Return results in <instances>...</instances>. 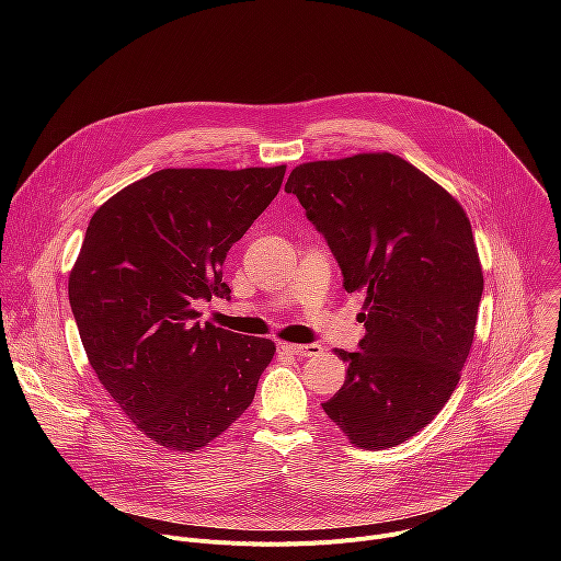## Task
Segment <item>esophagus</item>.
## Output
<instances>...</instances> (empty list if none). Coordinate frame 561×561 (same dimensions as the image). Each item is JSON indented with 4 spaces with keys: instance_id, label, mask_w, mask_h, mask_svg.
Here are the masks:
<instances>
[{
    "instance_id": "34e87169",
    "label": "esophagus",
    "mask_w": 561,
    "mask_h": 561,
    "mask_svg": "<svg viewBox=\"0 0 561 561\" xmlns=\"http://www.w3.org/2000/svg\"><path fill=\"white\" fill-rule=\"evenodd\" d=\"M282 348L293 355H299V357H312V355H319L324 351L319 344H284Z\"/></svg>"
}]
</instances>
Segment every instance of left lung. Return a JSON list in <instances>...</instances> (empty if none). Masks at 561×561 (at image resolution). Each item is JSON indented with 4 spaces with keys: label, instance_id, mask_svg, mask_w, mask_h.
Here are the masks:
<instances>
[{
    "label": "left lung",
    "instance_id": "8db88e82",
    "mask_svg": "<svg viewBox=\"0 0 561 561\" xmlns=\"http://www.w3.org/2000/svg\"><path fill=\"white\" fill-rule=\"evenodd\" d=\"M286 193L364 293L359 351L322 404L359 448H390L444 409L470 353L484 275L470 221L439 184L390 152L297 167Z\"/></svg>",
    "mask_w": 561,
    "mask_h": 561
}]
</instances>
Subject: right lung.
<instances>
[{
    "instance_id": "add662e5",
    "label": "right lung",
    "mask_w": 561,
    "mask_h": 561,
    "mask_svg": "<svg viewBox=\"0 0 561 561\" xmlns=\"http://www.w3.org/2000/svg\"><path fill=\"white\" fill-rule=\"evenodd\" d=\"M286 167L164 169L93 215L68 299L98 379L135 426L197 450L251 407L275 344L199 324V301L230 299V247L279 193Z\"/></svg>"
}]
</instances>
